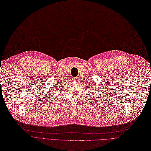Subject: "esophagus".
Wrapping results in <instances>:
<instances>
[{
    "instance_id": "esophagus-1",
    "label": "esophagus",
    "mask_w": 151,
    "mask_h": 151,
    "mask_svg": "<svg viewBox=\"0 0 151 151\" xmlns=\"http://www.w3.org/2000/svg\"><path fill=\"white\" fill-rule=\"evenodd\" d=\"M76 81H77V80H76Z\"/></svg>"
}]
</instances>
